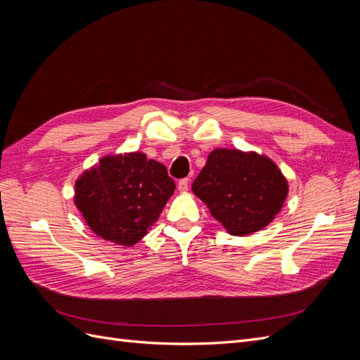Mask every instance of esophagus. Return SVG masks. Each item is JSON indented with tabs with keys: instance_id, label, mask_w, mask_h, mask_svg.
Here are the masks:
<instances>
[{
	"instance_id": "1",
	"label": "esophagus",
	"mask_w": 360,
	"mask_h": 360,
	"mask_svg": "<svg viewBox=\"0 0 360 360\" xmlns=\"http://www.w3.org/2000/svg\"><path fill=\"white\" fill-rule=\"evenodd\" d=\"M189 189V179H181L179 181V191L180 192H186Z\"/></svg>"
}]
</instances>
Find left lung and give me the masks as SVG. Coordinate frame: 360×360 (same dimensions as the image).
Returning <instances> with one entry per match:
<instances>
[{
  "mask_svg": "<svg viewBox=\"0 0 360 360\" xmlns=\"http://www.w3.org/2000/svg\"><path fill=\"white\" fill-rule=\"evenodd\" d=\"M192 191L228 233L248 236L275 219L287 198L288 183L266 156L216 148L192 183Z\"/></svg>",
  "mask_w": 360,
  "mask_h": 360,
  "instance_id": "8db88e82",
  "label": "left lung"
}]
</instances>
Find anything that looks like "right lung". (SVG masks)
I'll list each match as a JSON object with an SVG mask.
<instances>
[{
  "label": "right lung",
  "mask_w": 360,
  "mask_h": 360,
  "mask_svg": "<svg viewBox=\"0 0 360 360\" xmlns=\"http://www.w3.org/2000/svg\"><path fill=\"white\" fill-rule=\"evenodd\" d=\"M176 189L167 167L144 153L105 156L75 183V204L91 231L117 245L138 243Z\"/></svg>",
  "instance_id": "add662e5"
}]
</instances>
